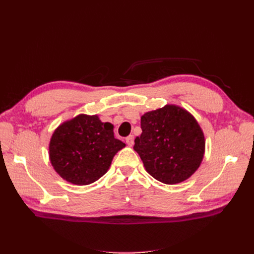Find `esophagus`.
I'll return each mask as SVG.
<instances>
[{
	"mask_svg": "<svg viewBox=\"0 0 254 254\" xmlns=\"http://www.w3.org/2000/svg\"><path fill=\"white\" fill-rule=\"evenodd\" d=\"M126 143H127L128 146H130V147H131V146L134 143V136L133 135H129L128 137H126Z\"/></svg>",
	"mask_w": 254,
	"mask_h": 254,
	"instance_id": "esophagus-1",
	"label": "esophagus"
}]
</instances>
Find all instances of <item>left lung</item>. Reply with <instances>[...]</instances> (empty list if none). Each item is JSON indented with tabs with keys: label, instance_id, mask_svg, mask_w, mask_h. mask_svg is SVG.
<instances>
[{
	"label": "left lung",
	"instance_id": "1",
	"mask_svg": "<svg viewBox=\"0 0 254 254\" xmlns=\"http://www.w3.org/2000/svg\"><path fill=\"white\" fill-rule=\"evenodd\" d=\"M142 133L134 140L146 172L165 184L186 181L200 166L205 150L201 127L188 110L177 105L144 113Z\"/></svg>",
	"mask_w": 254,
	"mask_h": 254
}]
</instances>
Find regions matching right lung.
<instances>
[{
    "mask_svg": "<svg viewBox=\"0 0 254 254\" xmlns=\"http://www.w3.org/2000/svg\"><path fill=\"white\" fill-rule=\"evenodd\" d=\"M125 146L114 137L111 123H103L98 115L79 114L55 129L49 155L61 178L88 186L108 172L113 157Z\"/></svg>",
    "mask_w": 254,
    "mask_h": 254,
    "instance_id": "1",
    "label": "right lung"
}]
</instances>
